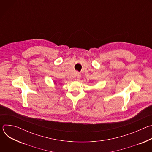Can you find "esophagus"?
Returning a JSON list of instances; mask_svg holds the SVG:
<instances>
[{"mask_svg": "<svg viewBox=\"0 0 152 152\" xmlns=\"http://www.w3.org/2000/svg\"><path fill=\"white\" fill-rule=\"evenodd\" d=\"M80 77H81L80 74L79 73H77V75H76V78H77V80H79V79H80Z\"/></svg>", "mask_w": 152, "mask_h": 152, "instance_id": "obj_1", "label": "esophagus"}]
</instances>
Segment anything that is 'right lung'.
<instances>
[{
    "mask_svg": "<svg viewBox=\"0 0 152 152\" xmlns=\"http://www.w3.org/2000/svg\"><path fill=\"white\" fill-rule=\"evenodd\" d=\"M55 83H56V82H55Z\"/></svg>",
    "mask_w": 152,
    "mask_h": 152,
    "instance_id": "1",
    "label": "right lung"
}]
</instances>
